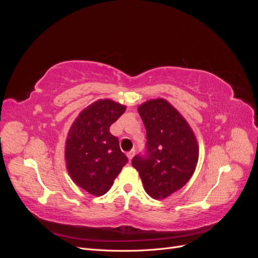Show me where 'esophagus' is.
Listing matches in <instances>:
<instances>
[{
    "label": "esophagus",
    "mask_w": 258,
    "mask_h": 258,
    "mask_svg": "<svg viewBox=\"0 0 258 258\" xmlns=\"http://www.w3.org/2000/svg\"><path fill=\"white\" fill-rule=\"evenodd\" d=\"M135 154H136V151H135V150H131L130 152H128V153H127V157H128L129 161L132 159V157H134Z\"/></svg>",
    "instance_id": "obj_1"
}]
</instances>
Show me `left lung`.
<instances>
[{"mask_svg": "<svg viewBox=\"0 0 258 258\" xmlns=\"http://www.w3.org/2000/svg\"><path fill=\"white\" fill-rule=\"evenodd\" d=\"M146 129V153L137 155L132 166L145 191L165 199L189 181L199 158V146L190 126L165 99L146 101L138 107Z\"/></svg>", "mask_w": 258, "mask_h": 258, "instance_id": "left-lung-1", "label": "left lung"}]
</instances>
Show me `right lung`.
<instances>
[{
  "instance_id": "add662e5",
  "label": "right lung",
  "mask_w": 258,
  "mask_h": 258,
  "mask_svg": "<svg viewBox=\"0 0 258 258\" xmlns=\"http://www.w3.org/2000/svg\"><path fill=\"white\" fill-rule=\"evenodd\" d=\"M126 106L101 99L80 113L69 130L66 163L73 182L93 196L110 190L114 179L128 162L118 139L110 132Z\"/></svg>"
}]
</instances>
